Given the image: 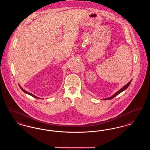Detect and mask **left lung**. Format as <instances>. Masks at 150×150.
<instances>
[{
  "label": "left lung",
  "mask_w": 150,
  "mask_h": 150,
  "mask_svg": "<svg viewBox=\"0 0 150 150\" xmlns=\"http://www.w3.org/2000/svg\"><path fill=\"white\" fill-rule=\"evenodd\" d=\"M132 79H131V80L129 81V82H128L127 84L125 85L124 86H123L120 89L118 90V91H117L115 93H114V94L113 95V96H110V97H108L107 98H105V99H102V100H110V99H113V98H114L115 96H118L119 94H120V93H122V91H125V90L127 89V88H128V87L129 86V85L131 84V81H132Z\"/></svg>",
  "instance_id": "8db88e82"
}]
</instances>
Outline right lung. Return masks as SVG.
Segmentation results:
<instances>
[{
    "label": "right lung",
    "instance_id": "obj_1",
    "mask_svg": "<svg viewBox=\"0 0 150 150\" xmlns=\"http://www.w3.org/2000/svg\"><path fill=\"white\" fill-rule=\"evenodd\" d=\"M18 85H19V88H21V89L22 90L23 92H24V93H25V94H28V95H30V96H33V97H34V98H36L37 99H43V98H38V97H37V96H35V95H33V94H31L30 93H29V92H28V91H25V90L23 89L21 86V85H19V84H18Z\"/></svg>",
    "mask_w": 150,
    "mask_h": 150
}]
</instances>
